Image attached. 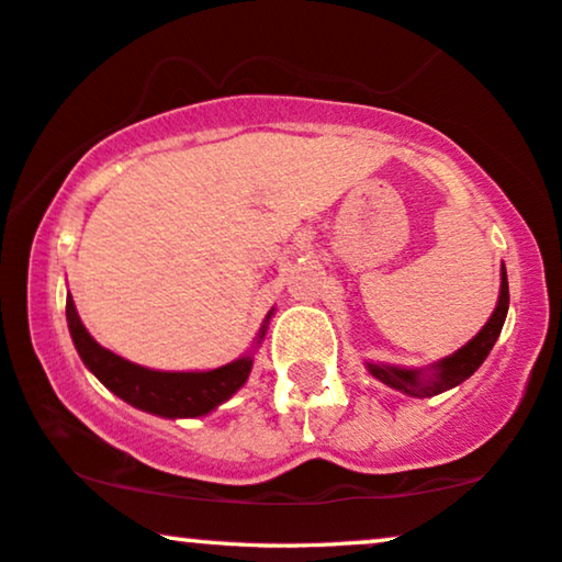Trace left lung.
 <instances>
[{
    "mask_svg": "<svg viewBox=\"0 0 562 562\" xmlns=\"http://www.w3.org/2000/svg\"><path fill=\"white\" fill-rule=\"evenodd\" d=\"M506 312H509V281H506V268L502 263V289H498L496 310L488 317L486 325L479 329V335H475L473 340H468L463 348L452 352V356H445L425 368L366 363L368 373H371L373 379H379L381 383H386V386L417 398H429L442 394V391L448 389H456L465 379H471V375L481 368L483 360L488 358L491 348H494L498 335H502Z\"/></svg>",
    "mask_w": 562,
    "mask_h": 562,
    "instance_id": "left-lung-1",
    "label": "left lung"
}]
</instances>
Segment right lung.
Returning <instances> with one entry per match:
<instances>
[{"mask_svg": "<svg viewBox=\"0 0 562 562\" xmlns=\"http://www.w3.org/2000/svg\"><path fill=\"white\" fill-rule=\"evenodd\" d=\"M273 317V310L266 314L260 325L252 350L245 352L233 363L212 368V371H153V368L130 363L120 358L117 352L106 350L99 345L76 312L74 296H66V322L76 352L83 360V366L112 391L122 402H127L135 409L156 414L166 419H194L204 417L225 404L229 396L243 389L248 381L252 356L263 342L268 322Z\"/></svg>", "mask_w": 562, "mask_h": 562, "instance_id": "add662e5", "label": "right lung"}]
</instances>
